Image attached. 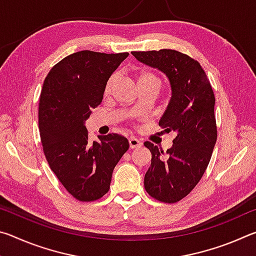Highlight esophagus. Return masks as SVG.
Here are the masks:
<instances>
[{"label":"esophagus","instance_id":"esophagus-1","mask_svg":"<svg viewBox=\"0 0 256 256\" xmlns=\"http://www.w3.org/2000/svg\"><path fill=\"white\" fill-rule=\"evenodd\" d=\"M128 144L131 149H136V148H138V146H142V142L140 140H138L136 138H131L128 140Z\"/></svg>","mask_w":256,"mask_h":256}]
</instances>
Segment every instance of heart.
I'll return each instance as SVG.
<instances>
[{
  "instance_id": "b5f03b06",
  "label": "heart",
  "mask_w": 256,
  "mask_h": 256,
  "mask_svg": "<svg viewBox=\"0 0 256 256\" xmlns=\"http://www.w3.org/2000/svg\"><path fill=\"white\" fill-rule=\"evenodd\" d=\"M116 82V76H112L110 79L107 80L106 84H105V90H104V92H105V94H110L112 92V86H114ZM148 82H158V84H160V80L159 78L154 74L152 72H141L140 76H138V86L144 84H148Z\"/></svg>"
}]
</instances>
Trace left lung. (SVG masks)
Segmentation results:
<instances>
[{"instance_id": "left-lung-1", "label": "left lung", "mask_w": 256, "mask_h": 256, "mask_svg": "<svg viewBox=\"0 0 256 256\" xmlns=\"http://www.w3.org/2000/svg\"><path fill=\"white\" fill-rule=\"evenodd\" d=\"M132 55L170 81L172 97L159 125L177 136L166 154L144 142L152 154L144 188L156 200L175 203L196 188L210 162L216 141L214 90L200 63L183 53L160 50Z\"/></svg>"}]
</instances>
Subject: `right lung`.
Returning <instances> with one entry per match:
<instances>
[{
    "label": "right lung",
    "instance_id": "obj_1",
    "mask_svg": "<svg viewBox=\"0 0 256 256\" xmlns=\"http://www.w3.org/2000/svg\"><path fill=\"white\" fill-rule=\"evenodd\" d=\"M128 53L81 50L52 68L40 99V132L50 170L71 196L94 201L105 196L112 170L128 149L120 134L99 136L89 144L86 120L100 105L104 90Z\"/></svg>",
    "mask_w": 256,
    "mask_h": 256
}]
</instances>
